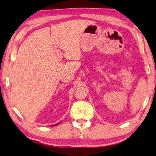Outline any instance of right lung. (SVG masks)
Listing matches in <instances>:
<instances>
[{
  "mask_svg": "<svg viewBox=\"0 0 156 156\" xmlns=\"http://www.w3.org/2000/svg\"><path fill=\"white\" fill-rule=\"evenodd\" d=\"M57 125H58V123H57V124H55V125H54V126H57Z\"/></svg>",
  "mask_w": 156,
  "mask_h": 156,
  "instance_id": "right-lung-1",
  "label": "right lung"
}]
</instances>
